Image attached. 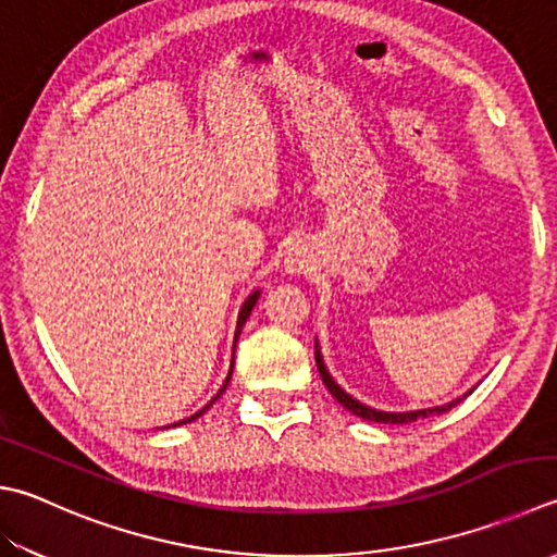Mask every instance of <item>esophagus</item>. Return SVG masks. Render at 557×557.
<instances>
[{
    "instance_id": "obj_1",
    "label": "esophagus",
    "mask_w": 557,
    "mask_h": 557,
    "mask_svg": "<svg viewBox=\"0 0 557 557\" xmlns=\"http://www.w3.org/2000/svg\"><path fill=\"white\" fill-rule=\"evenodd\" d=\"M288 269H290V271H302V269H306V259H302L300 251H298V255H293V257H290V261H288Z\"/></svg>"
}]
</instances>
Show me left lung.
I'll use <instances>...</instances> for the list:
<instances>
[{"label": "left lung", "mask_w": 557, "mask_h": 557, "mask_svg": "<svg viewBox=\"0 0 557 557\" xmlns=\"http://www.w3.org/2000/svg\"><path fill=\"white\" fill-rule=\"evenodd\" d=\"M314 363H318V371H320V375H322V383L327 385V391L337 397V400L349 409L351 414H356V417H361V419H371V422H383V424H409V422H417V419H424V417H432V414H444V412H448L450 407H456L460 400H463V397H458V400H454V403H448V405H442V407H429V409H417V412H377V409H371V407H366V405H361L359 400H354L351 395H346L342 387L332 381L330 377V373L324 371V363H322V356H320V351H314Z\"/></svg>", "instance_id": "obj_1"}]
</instances>
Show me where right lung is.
Returning <instances> with one entry per match:
<instances>
[{"mask_svg": "<svg viewBox=\"0 0 557 557\" xmlns=\"http://www.w3.org/2000/svg\"><path fill=\"white\" fill-rule=\"evenodd\" d=\"M257 298H259V293H251V296L245 300V306H243V310H239V318H237V332H235V342H237V337H239V332H243V324L247 322V318H249V312H251V308H255V302H257ZM230 375H233V369H230V373H227V381H230ZM227 381H225V385H227ZM225 385H223V391H225ZM223 391H220V393H223ZM218 393V395H220ZM218 395L213 397V400H218ZM213 405V403H211ZM211 405H206L203 409H201V412H196V414H191V417H188V419H182V422H176V424H186V422H194V419L196 417H201L203 412H206V409L208 407H211ZM174 424V426H176Z\"/></svg>", "mask_w": 557, "mask_h": 557, "instance_id": "add662e5", "label": "right lung"}]
</instances>
